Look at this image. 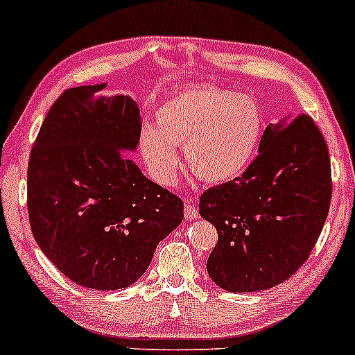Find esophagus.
<instances>
[{"label": "esophagus", "instance_id": "34e87169", "mask_svg": "<svg viewBox=\"0 0 355 355\" xmlns=\"http://www.w3.org/2000/svg\"><path fill=\"white\" fill-rule=\"evenodd\" d=\"M198 217V210L197 207L191 205V203H185V218L187 220H193Z\"/></svg>", "mask_w": 355, "mask_h": 355}]
</instances>
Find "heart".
Returning a JSON list of instances; mask_svg holds the SVG:
<instances>
[{"label": "heart", "instance_id": "b5f03b06", "mask_svg": "<svg viewBox=\"0 0 355 355\" xmlns=\"http://www.w3.org/2000/svg\"><path fill=\"white\" fill-rule=\"evenodd\" d=\"M157 126L140 130L141 157L164 185L177 180L183 146L191 173L203 182L225 183L240 177L255 158L266 120L255 100L222 88H193L158 105Z\"/></svg>", "mask_w": 355, "mask_h": 355}]
</instances>
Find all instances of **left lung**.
<instances>
[{"label": "left lung", "mask_w": 355, "mask_h": 355, "mask_svg": "<svg viewBox=\"0 0 355 355\" xmlns=\"http://www.w3.org/2000/svg\"><path fill=\"white\" fill-rule=\"evenodd\" d=\"M331 197L329 150L312 118L267 126L242 177L200 197V215L218 232L207 260L210 279L229 292L282 284L311 255Z\"/></svg>", "instance_id": "8db88e82"}]
</instances>
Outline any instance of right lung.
<instances>
[{
    "mask_svg": "<svg viewBox=\"0 0 355 355\" xmlns=\"http://www.w3.org/2000/svg\"><path fill=\"white\" fill-rule=\"evenodd\" d=\"M105 87L70 88L50 108L28 164V215L61 274L116 291L145 274L182 223L183 203L126 157L138 146L140 110L130 96H105Z\"/></svg>",
    "mask_w": 355,
    "mask_h": 355,
    "instance_id": "1",
    "label": "right lung"
}]
</instances>
